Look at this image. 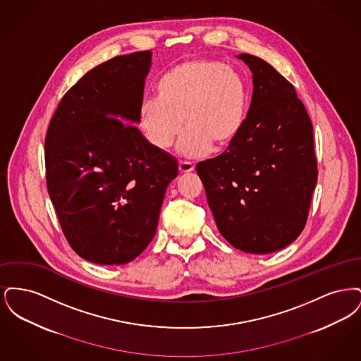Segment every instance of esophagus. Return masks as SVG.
Here are the masks:
<instances>
[{
    "label": "esophagus",
    "mask_w": 361,
    "mask_h": 361,
    "mask_svg": "<svg viewBox=\"0 0 361 361\" xmlns=\"http://www.w3.org/2000/svg\"><path fill=\"white\" fill-rule=\"evenodd\" d=\"M178 171H180V173L193 172L195 171V165L190 164V162H187V161H180L178 162Z\"/></svg>",
    "instance_id": "34e87169"
}]
</instances>
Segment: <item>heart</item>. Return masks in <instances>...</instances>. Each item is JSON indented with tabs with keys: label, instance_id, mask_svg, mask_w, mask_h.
Returning <instances> with one entry per match:
<instances>
[{
	"label": "heart",
	"instance_id": "obj_1",
	"mask_svg": "<svg viewBox=\"0 0 361 361\" xmlns=\"http://www.w3.org/2000/svg\"><path fill=\"white\" fill-rule=\"evenodd\" d=\"M158 99L139 108V124L149 143L165 150L188 127L178 152L199 157L211 146L230 145L245 124L249 87L238 70L211 59H189L166 71L157 85Z\"/></svg>",
	"mask_w": 361,
	"mask_h": 361
}]
</instances>
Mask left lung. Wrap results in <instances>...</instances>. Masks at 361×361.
Masks as SVG:
<instances>
[{
  "mask_svg": "<svg viewBox=\"0 0 361 361\" xmlns=\"http://www.w3.org/2000/svg\"><path fill=\"white\" fill-rule=\"evenodd\" d=\"M245 124L226 152L197 164L218 230L245 253L286 247L303 231L318 168L312 124L290 81L261 58Z\"/></svg>",
  "mask_w": 361,
  "mask_h": 361,
  "instance_id": "obj_1",
  "label": "left lung"
}]
</instances>
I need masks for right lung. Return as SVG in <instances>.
Wrapping results in <instances>:
<instances>
[{"label": "right lung", "instance_id": "1", "mask_svg": "<svg viewBox=\"0 0 361 361\" xmlns=\"http://www.w3.org/2000/svg\"><path fill=\"white\" fill-rule=\"evenodd\" d=\"M152 51L115 56L70 87L44 140L46 184L71 249L90 262L121 265L154 238L176 159L135 126ZM122 119L120 121V119Z\"/></svg>", "mask_w": 361, "mask_h": 361}]
</instances>
